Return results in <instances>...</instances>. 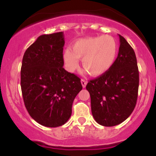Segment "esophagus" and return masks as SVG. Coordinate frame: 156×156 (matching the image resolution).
Here are the masks:
<instances>
[{"instance_id":"1","label":"esophagus","mask_w":156,"mask_h":156,"mask_svg":"<svg viewBox=\"0 0 156 156\" xmlns=\"http://www.w3.org/2000/svg\"><path fill=\"white\" fill-rule=\"evenodd\" d=\"M81 84H82V87H85L86 85H87V81H85V80H84V79H81Z\"/></svg>"}]
</instances>
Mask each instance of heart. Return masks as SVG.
<instances>
[{
  "instance_id": "b5f03b06",
  "label": "heart",
  "mask_w": 156,
  "mask_h": 156,
  "mask_svg": "<svg viewBox=\"0 0 156 156\" xmlns=\"http://www.w3.org/2000/svg\"><path fill=\"white\" fill-rule=\"evenodd\" d=\"M119 46L117 41L110 35L90 37L77 40L72 49H65L62 59L67 70L74 72L81 59L82 66L91 76L97 77L107 72L117 57Z\"/></svg>"
}]
</instances>
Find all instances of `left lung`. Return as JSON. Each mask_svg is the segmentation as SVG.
<instances>
[{
	"mask_svg": "<svg viewBox=\"0 0 156 156\" xmlns=\"http://www.w3.org/2000/svg\"><path fill=\"white\" fill-rule=\"evenodd\" d=\"M119 36V54L112 68L86 86L93 117L106 127L115 126L126 120L137 100L139 71L136 55L125 37Z\"/></svg>",
	"mask_w": 156,
	"mask_h": 156,
	"instance_id": "1",
	"label": "left lung"
}]
</instances>
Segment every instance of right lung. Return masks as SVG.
<instances>
[{
    "mask_svg": "<svg viewBox=\"0 0 156 156\" xmlns=\"http://www.w3.org/2000/svg\"><path fill=\"white\" fill-rule=\"evenodd\" d=\"M62 31L42 34L26 50L21 68V89L30 116L43 126H62L81 90V79L63 68Z\"/></svg>",
    "mask_w": 156,
    "mask_h": 156,
    "instance_id": "obj_1",
    "label": "right lung"
}]
</instances>
